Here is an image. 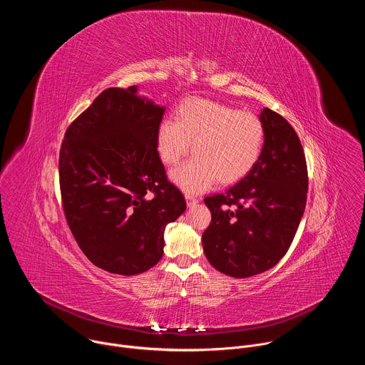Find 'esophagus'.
I'll return each instance as SVG.
<instances>
[{
  "label": "esophagus",
  "mask_w": 365,
  "mask_h": 365,
  "mask_svg": "<svg viewBox=\"0 0 365 365\" xmlns=\"http://www.w3.org/2000/svg\"><path fill=\"white\" fill-rule=\"evenodd\" d=\"M185 199H186V203H187V207H193V206H196L197 205V197H195L193 195H190V193H186L185 195Z\"/></svg>",
  "instance_id": "esophagus-1"
}]
</instances>
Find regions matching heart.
I'll use <instances>...</instances> for the list:
<instances>
[{
  "mask_svg": "<svg viewBox=\"0 0 365 365\" xmlns=\"http://www.w3.org/2000/svg\"><path fill=\"white\" fill-rule=\"evenodd\" d=\"M172 180L187 192L205 190L218 180L230 185L242 179L257 163L264 144V125L257 115L224 103L190 99L178 111L176 121L165 120L158 130V151L165 165L179 163Z\"/></svg>",
  "mask_w": 365,
  "mask_h": 365,
  "instance_id": "heart-1",
  "label": "heart"
}]
</instances>
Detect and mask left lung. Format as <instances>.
<instances>
[{"mask_svg":"<svg viewBox=\"0 0 365 365\" xmlns=\"http://www.w3.org/2000/svg\"><path fill=\"white\" fill-rule=\"evenodd\" d=\"M263 150L235 185L205 197L212 221L202 234L203 252L218 272L251 277L274 267L287 252L306 206L307 169L300 140L277 113H259Z\"/></svg>","mask_w":365,"mask_h":365,"instance_id":"1","label":"left lung"}]
</instances>
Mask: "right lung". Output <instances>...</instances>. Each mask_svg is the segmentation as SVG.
<instances>
[{"label": "right lung", "instance_id": "right-lung-1", "mask_svg": "<svg viewBox=\"0 0 365 365\" xmlns=\"http://www.w3.org/2000/svg\"><path fill=\"white\" fill-rule=\"evenodd\" d=\"M166 107L110 88L66 130L59 178L69 228L91 263L121 276L160 262L165 230L185 211L158 151Z\"/></svg>", "mask_w": 365, "mask_h": 365}]
</instances>
